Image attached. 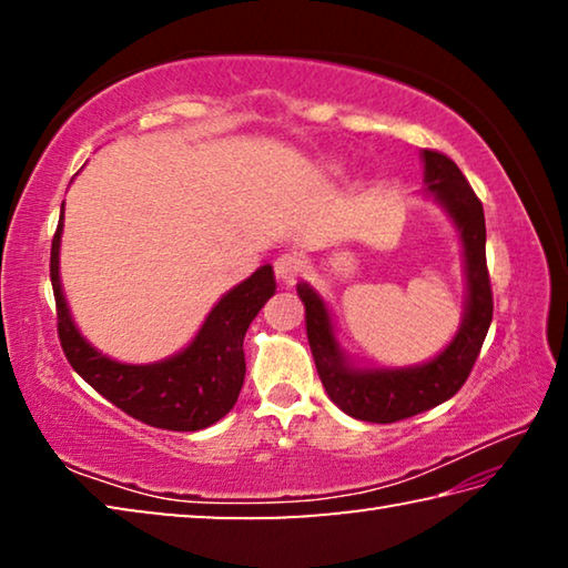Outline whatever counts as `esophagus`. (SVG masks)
Returning <instances> with one entry per match:
<instances>
[{
  "mask_svg": "<svg viewBox=\"0 0 568 568\" xmlns=\"http://www.w3.org/2000/svg\"><path fill=\"white\" fill-rule=\"evenodd\" d=\"M273 271L277 275V281L285 283V285H293L297 277H301V273H303L301 255H295V253L277 255L275 263H273Z\"/></svg>",
  "mask_w": 568,
  "mask_h": 568,
  "instance_id": "1",
  "label": "esophagus"
}]
</instances>
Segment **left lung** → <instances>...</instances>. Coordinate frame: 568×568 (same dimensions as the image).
Here are the masks:
<instances>
[{
	"instance_id": "8db88e82",
	"label": "left lung",
	"mask_w": 568,
	"mask_h": 568,
	"mask_svg": "<svg viewBox=\"0 0 568 568\" xmlns=\"http://www.w3.org/2000/svg\"><path fill=\"white\" fill-rule=\"evenodd\" d=\"M428 190L438 197L460 230L466 250L468 307L458 335L426 365L403 371H353L335 343L325 303L307 285H297L305 305V333L315 368L331 400L348 416L368 423H396L456 396L474 371L494 318L491 277L486 267V220L474 187L448 155L423 150Z\"/></svg>"
}]
</instances>
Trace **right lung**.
<instances>
[{"instance_id":"obj_1","label":"right lung","mask_w":568,"mask_h":568,"mask_svg":"<svg viewBox=\"0 0 568 568\" xmlns=\"http://www.w3.org/2000/svg\"><path fill=\"white\" fill-rule=\"evenodd\" d=\"M60 233L52 237L50 277L57 303V335L72 368L128 416L165 430H200L235 406L245 378L243 341L250 323L275 293L273 267L263 265L220 301L200 333L175 358L124 365L104 358L77 333L60 287Z\"/></svg>"}]
</instances>
